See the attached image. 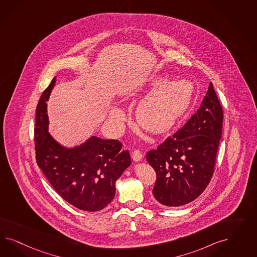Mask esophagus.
<instances>
[{"label":"esophagus","instance_id":"34e87169","mask_svg":"<svg viewBox=\"0 0 257 257\" xmlns=\"http://www.w3.org/2000/svg\"><path fill=\"white\" fill-rule=\"evenodd\" d=\"M142 157H143V156H142V154L140 153V151L135 150V151L133 152L132 158L135 162H140V160L142 159Z\"/></svg>","mask_w":257,"mask_h":257}]
</instances>
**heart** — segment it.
<instances>
[{
	"instance_id": "obj_1",
	"label": "heart",
	"mask_w": 257,
	"mask_h": 257,
	"mask_svg": "<svg viewBox=\"0 0 257 257\" xmlns=\"http://www.w3.org/2000/svg\"><path fill=\"white\" fill-rule=\"evenodd\" d=\"M149 90H155L140 102L137 112L139 124L154 134L171 129L187 111L192 97L193 85L187 80L169 82L166 78H154ZM109 119L120 123L125 119L121 109L113 107L109 111Z\"/></svg>"
}]
</instances>
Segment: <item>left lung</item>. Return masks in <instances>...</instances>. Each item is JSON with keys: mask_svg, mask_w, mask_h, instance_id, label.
Wrapping results in <instances>:
<instances>
[{"mask_svg": "<svg viewBox=\"0 0 257 257\" xmlns=\"http://www.w3.org/2000/svg\"><path fill=\"white\" fill-rule=\"evenodd\" d=\"M223 112L210 83L201 106L178 132L146 160L156 171L153 194L164 206H181L194 201L210 182L222 133Z\"/></svg>", "mask_w": 257, "mask_h": 257, "instance_id": "1", "label": "left lung"}]
</instances>
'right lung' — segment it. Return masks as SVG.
I'll return each mask as SVG.
<instances>
[{"mask_svg": "<svg viewBox=\"0 0 257 257\" xmlns=\"http://www.w3.org/2000/svg\"><path fill=\"white\" fill-rule=\"evenodd\" d=\"M54 78L41 95L36 113L35 147L39 169L55 191L81 210L103 209L116 193V181L131 165L128 151L116 140L91 136L80 145L66 147L49 133L47 102Z\"/></svg>", "mask_w": 257, "mask_h": 257, "instance_id": "add662e5", "label": "right lung"}]
</instances>
